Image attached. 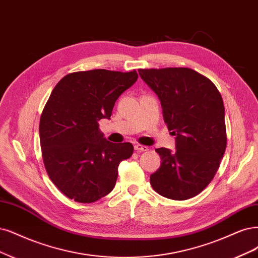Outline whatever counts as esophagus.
Masks as SVG:
<instances>
[{
    "instance_id": "esophagus-1",
    "label": "esophagus",
    "mask_w": 258,
    "mask_h": 258,
    "mask_svg": "<svg viewBox=\"0 0 258 258\" xmlns=\"http://www.w3.org/2000/svg\"><path fill=\"white\" fill-rule=\"evenodd\" d=\"M135 149L137 150V152L142 153V152H147L148 147L144 146V145H141V144H137V145H135Z\"/></svg>"
}]
</instances>
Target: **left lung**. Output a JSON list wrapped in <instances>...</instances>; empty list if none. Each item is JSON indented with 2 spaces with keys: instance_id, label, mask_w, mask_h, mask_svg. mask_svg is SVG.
Returning <instances> with one entry per match:
<instances>
[{
  "instance_id": "obj_1",
  "label": "left lung",
  "mask_w": 258,
  "mask_h": 258,
  "mask_svg": "<svg viewBox=\"0 0 258 258\" xmlns=\"http://www.w3.org/2000/svg\"><path fill=\"white\" fill-rule=\"evenodd\" d=\"M157 94L175 152H156L161 165L150 184L164 198L183 201L201 193L214 178L226 148L225 110L216 85L190 68L139 69Z\"/></svg>"
}]
</instances>
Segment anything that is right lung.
I'll use <instances>...</instances> for the list:
<instances>
[{
    "mask_svg": "<svg viewBox=\"0 0 258 258\" xmlns=\"http://www.w3.org/2000/svg\"><path fill=\"white\" fill-rule=\"evenodd\" d=\"M138 74L95 69L65 76L53 88L39 123L43 163L67 198L93 203L115 186L118 165L131 157V143L113 144L99 129L115 101Z\"/></svg>",
    "mask_w": 258,
    "mask_h": 258,
    "instance_id": "add662e5",
    "label": "right lung"
}]
</instances>
